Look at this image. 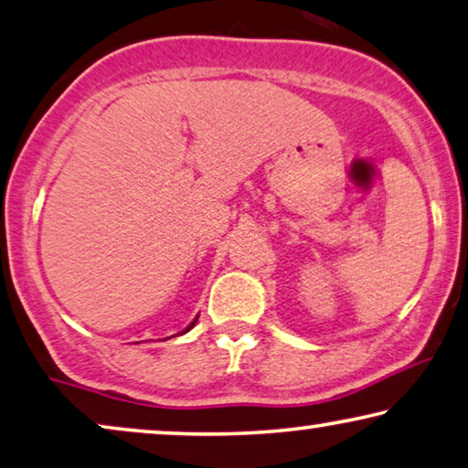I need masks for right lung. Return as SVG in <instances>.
I'll return each instance as SVG.
<instances>
[{
    "label": "right lung",
    "mask_w": 468,
    "mask_h": 468,
    "mask_svg": "<svg viewBox=\"0 0 468 468\" xmlns=\"http://www.w3.org/2000/svg\"><path fill=\"white\" fill-rule=\"evenodd\" d=\"M195 322H197V320H195ZM195 322H193V324H190V326L186 328V331H190V328H193V326H195Z\"/></svg>",
    "instance_id": "right-lung-1"
}]
</instances>
